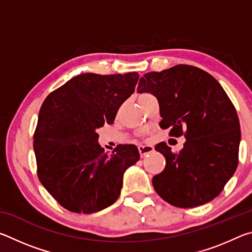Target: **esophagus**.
<instances>
[{"label":"esophagus","mask_w":252,"mask_h":252,"mask_svg":"<svg viewBox=\"0 0 252 252\" xmlns=\"http://www.w3.org/2000/svg\"><path fill=\"white\" fill-rule=\"evenodd\" d=\"M138 149H139L140 155H141L142 157L146 155H149V153H151V152H153V150H155V148H153L152 146H139Z\"/></svg>","instance_id":"esophagus-1"}]
</instances>
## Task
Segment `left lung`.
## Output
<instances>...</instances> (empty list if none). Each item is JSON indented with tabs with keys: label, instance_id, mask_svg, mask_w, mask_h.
<instances>
[{
	"label": "left lung",
	"instance_id": "left-lung-1",
	"mask_svg": "<svg viewBox=\"0 0 252 252\" xmlns=\"http://www.w3.org/2000/svg\"><path fill=\"white\" fill-rule=\"evenodd\" d=\"M138 92L158 99L161 129L187 139L178 153L164 142L156 146L165 158L164 170L152 179L157 193L179 208L218 197L236 172L241 139L236 109L220 83L199 67L179 64L144 74Z\"/></svg>",
	"mask_w": 252,
	"mask_h": 252
}]
</instances>
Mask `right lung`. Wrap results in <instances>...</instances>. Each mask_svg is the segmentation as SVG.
Segmentation results:
<instances>
[{
    "mask_svg": "<svg viewBox=\"0 0 252 252\" xmlns=\"http://www.w3.org/2000/svg\"><path fill=\"white\" fill-rule=\"evenodd\" d=\"M139 74L74 76L46 96L34 132L37 177L66 210L93 213L117 201L126 170L140 159L133 144L111 155L96 130L112 125L121 104L134 92Z\"/></svg>",
    "mask_w": 252,
    "mask_h": 252,
    "instance_id": "add662e5",
    "label": "right lung"
}]
</instances>
